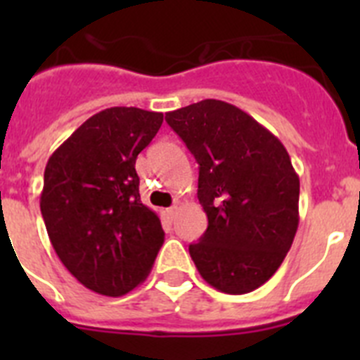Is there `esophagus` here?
<instances>
[{
	"label": "esophagus",
	"instance_id": "obj_1",
	"mask_svg": "<svg viewBox=\"0 0 360 360\" xmlns=\"http://www.w3.org/2000/svg\"><path fill=\"white\" fill-rule=\"evenodd\" d=\"M174 214H176V205H173V207H169V209H167V216H169L171 219L174 218Z\"/></svg>",
	"mask_w": 360,
	"mask_h": 360
}]
</instances>
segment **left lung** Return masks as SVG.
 I'll use <instances>...</instances> for the list:
<instances>
[{"mask_svg": "<svg viewBox=\"0 0 360 360\" xmlns=\"http://www.w3.org/2000/svg\"><path fill=\"white\" fill-rule=\"evenodd\" d=\"M198 162V200L209 225L189 254L225 294H247L274 276L299 225V176L285 146L249 113L205 98L165 113Z\"/></svg>", "mask_w": 360, "mask_h": 360, "instance_id": "left-lung-1", "label": "left lung"}]
</instances>
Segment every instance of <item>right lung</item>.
<instances>
[{"label":"right lung","instance_id":"obj_1","mask_svg":"<svg viewBox=\"0 0 360 360\" xmlns=\"http://www.w3.org/2000/svg\"><path fill=\"white\" fill-rule=\"evenodd\" d=\"M162 120L141 108L98 111L44 167L41 214L53 250L97 294L119 297L141 285L164 243L160 218L141 202L135 171Z\"/></svg>","mask_w":360,"mask_h":360}]
</instances>
